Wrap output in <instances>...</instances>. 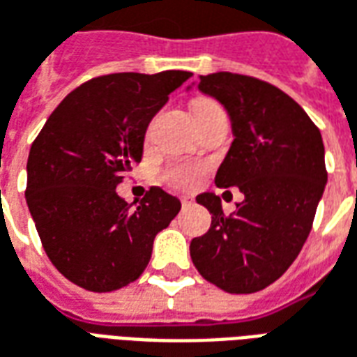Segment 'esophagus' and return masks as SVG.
Wrapping results in <instances>:
<instances>
[{
  "label": "esophagus",
  "mask_w": 357,
  "mask_h": 357,
  "mask_svg": "<svg viewBox=\"0 0 357 357\" xmlns=\"http://www.w3.org/2000/svg\"><path fill=\"white\" fill-rule=\"evenodd\" d=\"M181 202H183V207H190L192 204H194V199H192L190 196H183V198H181Z\"/></svg>",
  "instance_id": "esophagus-1"
}]
</instances>
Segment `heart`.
<instances>
[{
    "label": "heart",
    "mask_w": 357,
    "mask_h": 357,
    "mask_svg": "<svg viewBox=\"0 0 357 357\" xmlns=\"http://www.w3.org/2000/svg\"><path fill=\"white\" fill-rule=\"evenodd\" d=\"M209 105H213V103L209 102H198L196 103V109L194 111H199V109H206ZM199 167L196 165H190V163H178V165H173L169 167L165 171V178L169 183L176 186V188H192V186H196L199 181Z\"/></svg>",
    "instance_id": "obj_1"
}]
</instances>
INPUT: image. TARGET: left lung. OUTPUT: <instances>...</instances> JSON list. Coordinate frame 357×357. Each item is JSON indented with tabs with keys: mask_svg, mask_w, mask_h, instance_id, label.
Returning <instances> with one entry per match:
<instances>
[{
	"mask_svg": "<svg viewBox=\"0 0 357 357\" xmlns=\"http://www.w3.org/2000/svg\"><path fill=\"white\" fill-rule=\"evenodd\" d=\"M194 84L231 119L234 140L215 184L238 186L244 199L225 215L213 192L196 196L209 209L211 227L192 240L190 257L215 287L252 294L287 271L312 231L327 184L323 138L290 96L264 80L213 73Z\"/></svg>",
	"mask_w": 357,
	"mask_h": 357,
	"instance_id": "obj_1",
	"label": "left lung"
}]
</instances>
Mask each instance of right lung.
I'll list each match as a JSON object with an SVG mask.
<instances>
[{
  "instance_id": "obj_1",
  "label": "right lung",
  "mask_w": 357,
  "mask_h": 357,
  "mask_svg": "<svg viewBox=\"0 0 357 357\" xmlns=\"http://www.w3.org/2000/svg\"><path fill=\"white\" fill-rule=\"evenodd\" d=\"M192 73H117L93 78L63 100L32 144L26 204L57 271L92 292L136 280L158 232L181 202L151 188L128 206L115 188L140 163L151 119Z\"/></svg>"
}]
</instances>
